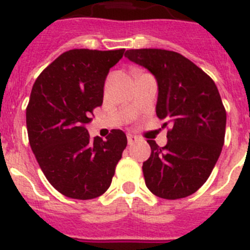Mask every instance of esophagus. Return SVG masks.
Here are the masks:
<instances>
[{"instance_id": "esophagus-1", "label": "esophagus", "mask_w": 250, "mask_h": 250, "mask_svg": "<svg viewBox=\"0 0 250 250\" xmlns=\"http://www.w3.org/2000/svg\"><path fill=\"white\" fill-rule=\"evenodd\" d=\"M137 140H139V137L135 136V135H131V134L127 135V143H129V145H132V144L136 143Z\"/></svg>"}]
</instances>
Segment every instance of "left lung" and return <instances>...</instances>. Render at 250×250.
<instances>
[{
  "instance_id": "1",
  "label": "left lung",
  "mask_w": 250,
  "mask_h": 250,
  "mask_svg": "<svg viewBox=\"0 0 250 250\" xmlns=\"http://www.w3.org/2000/svg\"><path fill=\"white\" fill-rule=\"evenodd\" d=\"M125 57L155 77L156 115L166 121L164 127L171 126L164 147L147 141L146 186L165 200L189 196L209 177L223 147L227 114L218 89L196 64L172 50L130 49Z\"/></svg>"
}]
</instances>
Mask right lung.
Here are the masks:
<instances>
[{
  "instance_id": "1",
  "label": "right lung",
  "mask_w": 250,
  "mask_h": 250,
  "mask_svg": "<svg viewBox=\"0 0 250 250\" xmlns=\"http://www.w3.org/2000/svg\"><path fill=\"white\" fill-rule=\"evenodd\" d=\"M125 49H72L49 64L32 88L26 111L29 145L49 183L64 196L91 200L111 185L126 147V135L113 130L90 139L85 125L103 104L110 68Z\"/></svg>"
}]
</instances>
